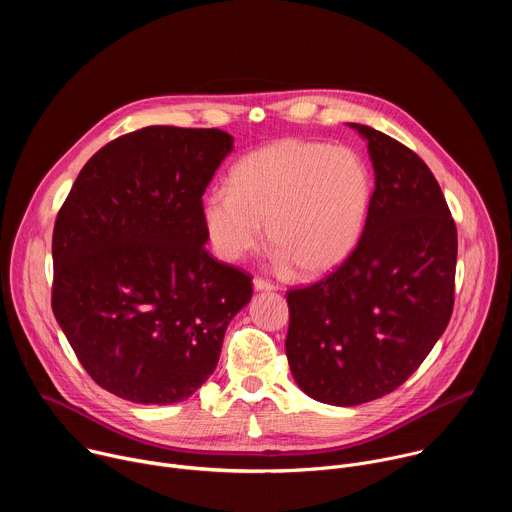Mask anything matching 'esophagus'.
<instances>
[{"mask_svg":"<svg viewBox=\"0 0 512 512\" xmlns=\"http://www.w3.org/2000/svg\"><path fill=\"white\" fill-rule=\"evenodd\" d=\"M253 287H255V291H275V285L271 281L261 279V277L253 279Z\"/></svg>","mask_w":512,"mask_h":512,"instance_id":"obj_1","label":"esophagus"}]
</instances>
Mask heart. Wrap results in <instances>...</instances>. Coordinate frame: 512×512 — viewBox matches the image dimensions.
<instances>
[{"instance_id": "b5f03b06", "label": "heart", "mask_w": 512, "mask_h": 512, "mask_svg": "<svg viewBox=\"0 0 512 512\" xmlns=\"http://www.w3.org/2000/svg\"><path fill=\"white\" fill-rule=\"evenodd\" d=\"M373 198L371 170L350 148L279 139L241 158L231 188L202 200V223L216 253L237 261L265 239L279 261L322 275L356 249Z\"/></svg>"}]
</instances>
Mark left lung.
Segmentation results:
<instances>
[{"label":"left lung","mask_w":512,"mask_h":512,"mask_svg":"<svg viewBox=\"0 0 512 512\" xmlns=\"http://www.w3.org/2000/svg\"><path fill=\"white\" fill-rule=\"evenodd\" d=\"M369 143L375 192L352 255L287 291L285 354L312 399L354 407L401 387L454 310L458 235L440 184L397 139L348 123Z\"/></svg>","instance_id":"obj_1"}]
</instances>
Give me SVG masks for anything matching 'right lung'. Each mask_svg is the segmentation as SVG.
I'll list each match as a JSON object with an SVG mask.
<instances>
[{
  "instance_id": "right-lung-1",
  "label": "right lung",
  "mask_w": 512,
  "mask_h": 512,
  "mask_svg": "<svg viewBox=\"0 0 512 512\" xmlns=\"http://www.w3.org/2000/svg\"><path fill=\"white\" fill-rule=\"evenodd\" d=\"M231 150L221 129L127 133L85 164L56 216V322L91 379L121 399H188L251 302V277L204 249L202 194Z\"/></svg>"
}]
</instances>
